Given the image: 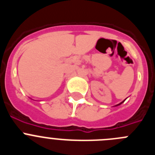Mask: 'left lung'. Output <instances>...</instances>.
I'll return each instance as SVG.
<instances>
[{"label":"left lung","instance_id":"obj_1","mask_svg":"<svg viewBox=\"0 0 155 155\" xmlns=\"http://www.w3.org/2000/svg\"><path fill=\"white\" fill-rule=\"evenodd\" d=\"M124 101H125V100H124ZM124 101H123V102H120V103L118 104V105H116V106H117V105H120V104H122V103H123V102H124Z\"/></svg>","mask_w":155,"mask_h":155}]
</instances>
